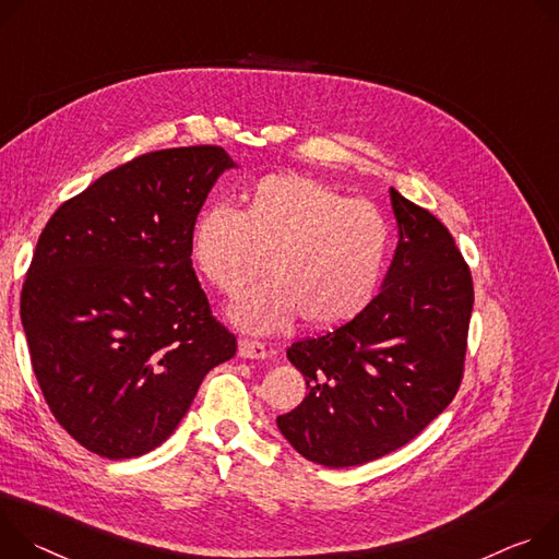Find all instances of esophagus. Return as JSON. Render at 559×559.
I'll return each instance as SVG.
<instances>
[{
    "instance_id": "esophagus-1",
    "label": "esophagus",
    "mask_w": 559,
    "mask_h": 559,
    "mask_svg": "<svg viewBox=\"0 0 559 559\" xmlns=\"http://www.w3.org/2000/svg\"><path fill=\"white\" fill-rule=\"evenodd\" d=\"M237 353H239V357H246V359H262V357H266V346L258 340L243 337V340H239Z\"/></svg>"
}]
</instances>
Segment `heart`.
Listing matches in <instances>:
<instances>
[{"instance_id": "heart-1", "label": "heart", "mask_w": 559, "mask_h": 559, "mask_svg": "<svg viewBox=\"0 0 559 559\" xmlns=\"http://www.w3.org/2000/svg\"><path fill=\"white\" fill-rule=\"evenodd\" d=\"M389 239L378 206L346 200L316 177L282 173L246 189L237 211H204L193 224L191 255L226 297L258 280L266 262L271 277L230 308L241 329L271 333L295 316L308 329H335L373 297Z\"/></svg>"}]
</instances>
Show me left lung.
Instances as JSON below:
<instances>
[{
  "instance_id": "1",
  "label": "left lung",
  "mask_w": 559,
  "mask_h": 559,
  "mask_svg": "<svg viewBox=\"0 0 559 559\" xmlns=\"http://www.w3.org/2000/svg\"><path fill=\"white\" fill-rule=\"evenodd\" d=\"M400 226L382 290L346 324L290 344L304 402L277 417L282 436L316 464L384 457L455 397L473 313V275L449 228L395 189Z\"/></svg>"
}]
</instances>
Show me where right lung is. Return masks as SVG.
Segmentation results:
<instances>
[{
	"label": "right lung",
	"instance_id": "add662e5",
	"mask_svg": "<svg viewBox=\"0 0 559 559\" xmlns=\"http://www.w3.org/2000/svg\"><path fill=\"white\" fill-rule=\"evenodd\" d=\"M222 146L144 153L61 204L28 266L20 316L41 395L108 460L168 440L211 368L237 350L191 262Z\"/></svg>",
	"mask_w": 559,
	"mask_h": 559
}]
</instances>
